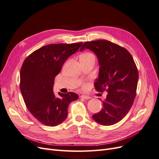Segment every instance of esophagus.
Listing matches in <instances>:
<instances>
[{"label": "esophagus", "instance_id": "1", "mask_svg": "<svg viewBox=\"0 0 159 159\" xmlns=\"http://www.w3.org/2000/svg\"><path fill=\"white\" fill-rule=\"evenodd\" d=\"M80 98H82V99H90L89 96L85 95H81L80 96Z\"/></svg>", "mask_w": 159, "mask_h": 159}]
</instances>
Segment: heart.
I'll list each match as a JSON object with an SVG mask.
<instances>
[{"label": "heart", "mask_w": 159, "mask_h": 159, "mask_svg": "<svg viewBox=\"0 0 159 159\" xmlns=\"http://www.w3.org/2000/svg\"><path fill=\"white\" fill-rule=\"evenodd\" d=\"M90 57H95L94 55L91 52H85L84 54L81 56V59H87L90 58Z\"/></svg>", "instance_id": "heart-1"}]
</instances>
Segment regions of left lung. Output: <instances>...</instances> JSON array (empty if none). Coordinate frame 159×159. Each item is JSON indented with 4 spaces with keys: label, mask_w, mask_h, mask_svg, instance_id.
Returning a JSON list of instances; mask_svg holds the SVG:
<instances>
[{
    "label": "left lung",
    "mask_w": 159,
    "mask_h": 159,
    "mask_svg": "<svg viewBox=\"0 0 159 159\" xmlns=\"http://www.w3.org/2000/svg\"><path fill=\"white\" fill-rule=\"evenodd\" d=\"M89 49L97 55L99 78L94 83L99 92H108L99 112L92 115L103 125H112L125 116L136 96L139 72L132 56L125 48L106 40L85 42L80 51Z\"/></svg>",
    "instance_id": "left-lung-1"
}]
</instances>
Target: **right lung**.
Wrapping results in <instances>:
<instances>
[{"instance_id": "add662e5", "label": "right lung", "mask_w": 159, "mask_h": 159, "mask_svg": "<svg viewBox=\"0 0 159 159\" xmlns=\"http://www.w3.org/2000/svg\"><path fill=\"white\" fill-rule=\"evenodd\" d=\"M82 42L51 44L33 52L24 61L20 73V88L28 111L38 121L54 127L68 116L70 102L78 99L74 92L53 91L55 77L68 57L78 50Z\"/></svg>"}]
</instances>
